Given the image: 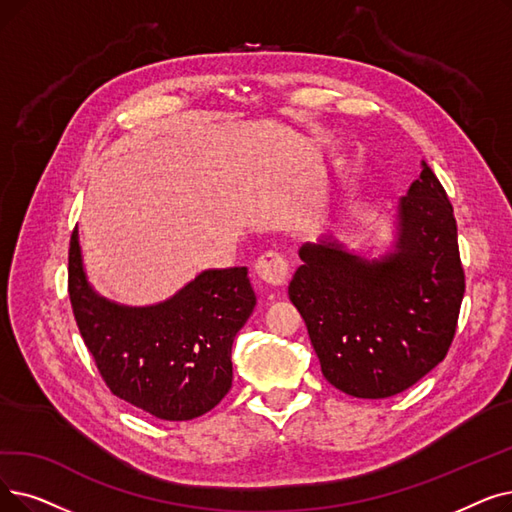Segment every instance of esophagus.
I'll return each instance as SVG.
<instances>
[{
	"mask_svg": "<svg viewBox=\"0 0 512 512\" xmlns=\"http://www.w3.org/2000/svg\"><path fill=\"white\" fill-rule=\"evenodd\" d=\"M255 272L259 280L270 286H282L288 280V274H291V265L280 255V253H263L255 261Z\"/></svg>",
	"mask_w": 512,
	"mask_h": 512,
	"instance_id": "obj_1",
	"label": "esophagus"
}]
</instances>
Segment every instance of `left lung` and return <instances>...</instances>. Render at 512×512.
Instances as JSON below:
<instances>
[{"instance_id":"8db88e82","label":"left lung","mask_w":512,"mask_h":512,"mask_svg":"<svg viewBox=\"0 0 512 512\" xmlns=\"http://www.w3.org/2000/svg\"><path fill=\"white\" fill-rule=\"evenodd\" d=\"M397 201L393 240L379 257L324 236L299 249L288 297L305 320L324 379L383 399L433 370L452 345L464 297L458 232L431 167Z\"/></svg>"}]
</instances>
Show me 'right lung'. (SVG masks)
I'll list each match as a JSON object with an SVG mask.
<instances>
[{"label":"right lung","instance_id":"right-lung-1","mask_svg":"<svg viewBox=\"0 0 512 512\" xmlns=\"http://www.w3.org/2000/svg\"><path fill=\"white\" fill-rule=\"evenodd\" d=\"M69 297L104 383L161 420H192L232 387V343L257 297L247 268L205 270L154 305H121L94 291L73 230Z\"/></svg>","mask_w":512,"mask_h":512}]
</instances>
